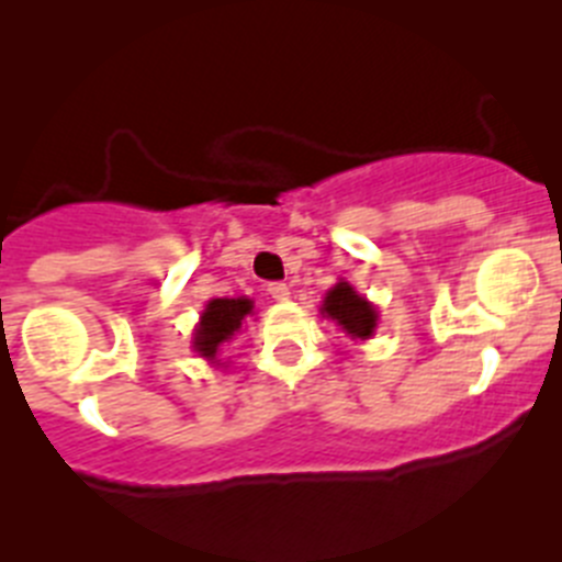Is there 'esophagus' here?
I'll return each mask as SVG.
<instances>
[{
  "label": "esophagus",
  "mask_w": 562,
  "mask_h": 562,
  "mask_svg": "<svg viewBox=\"0 0 562 562\" xmlns=\"http://www.w3.org/2000/svg\"><path fill=\"white\" fill-rule=\"evenodd\" d=\"M267 292H270L276 301H286V297H290V286H286L284 281H272V284H267Z\"/></svg>",
  "instance_id": "esophagus-1"
}]
</instances>
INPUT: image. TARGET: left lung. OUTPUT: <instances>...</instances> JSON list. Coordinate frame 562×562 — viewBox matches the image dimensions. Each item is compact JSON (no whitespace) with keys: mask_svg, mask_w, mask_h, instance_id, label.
I'll list each match as a JSON object with an SVG mask.
<instances>
[{"mask_svg":"<svg viewBox=\"0 0 562 562\" xmlns=\"http://www.w3.org/2000/svg\"><path fill=\"white\" fill-rule=\"evenodd\" d=\"M321 315L331 317L351 340H369L376 329V310L371 301L357 295L349 281L331 286L324 297Z\"/></svg>","mask_w":562,"mask_h":562,"instance_id":"1","label":"left lung"}]
</instances>
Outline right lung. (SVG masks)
I'll list each match as a JSON object with an SVG mask.
<instances>
[{"label": "right lung", "instance_id": "add662e5", "mask_svg": "<svg viewBox=\"0 0 562 562\" xmlns=\"http://www.w3.org/2000/svg\"><path fill=\"white\" fill-rule=\"evenodd\" d=\"M252 312L250 297H213L207 301L200 317V326L193 331V351L205 360H216L225 342L233 340L241 321Z\"/></svg>", "mask_w": 562, "mask_h": 562}]
</instances>
